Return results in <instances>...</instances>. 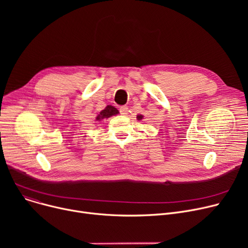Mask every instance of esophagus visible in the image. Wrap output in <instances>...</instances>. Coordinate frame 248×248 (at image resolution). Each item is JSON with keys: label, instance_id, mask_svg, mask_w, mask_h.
<instances>
[{"label": "esophagus", "instance_id": "obj_1", "mask_svg": "<svg viewBox=\"0 0 248 248\" xmlns=\"http://www.w3.org/2000/svg\"><path fill=\"white\" fill-rule=\"evenodd\" d=\"M127 111H128V108H127L126 106H123V107L120 108V112H121V114L125 115V114H127Z\"/></svg>", "mask_w": 248, "mask_h": 248}]
</instances>
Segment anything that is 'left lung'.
Listing matches in <instances>:
<instances>
[{
	"label": "left lung",
	"mask_w": 248,
	"mask_h": 248,
	"mask_svg": "<svg viewBox=\"0 0 248 248\" xmlns=\"http://www.w3.org/2000/svg\"><path fill=\"white\" fill-rule=\"evenodd\" d=\"M137 119H138L139 121H140V120H141V119H142V115H138V116H137Z\"/></svg>",
	"instance_id": "1"
}]
</instances>
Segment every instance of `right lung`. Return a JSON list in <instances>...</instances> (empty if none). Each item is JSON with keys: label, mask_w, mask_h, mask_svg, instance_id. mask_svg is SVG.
<instances>
[{"label": "right lung", "mask_w": 248, "mask_h": 248, "mask_svg": "<svg viewBox=\"0 0 248 248\" xmlns=\"http://www.w3.org/2000/svg\"><path fill=\"white\" fill-rule=\"evenodd\" d=\"M119 113V110H117L115 108L111 106H108L103 110L99 112V114L96 116V121H101L103 119H108V117H110L111 115H115Z\"/></svg>", "instance_id": "obj_1"}]
</instances>
